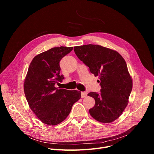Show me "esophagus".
Masks as SVG:
<instances>
[{"label":"esophagus","instance_id":"1","mask_svg":"<svg viewBox=\"0 0 154 154\" xmlns=\"http://www.w3.org/2000/svg\"><path fill=\"white\" fill-rule=\"evenodd\" d=\"M87 96V92H81V97H82V98L86 97Z\"/></svg>","mask_w":154,"mask_h":154}]
</instances>
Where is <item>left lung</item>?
<instances>
[{"label": "left lung", "instance_id": "obj_1", "mask_svg": "<svg viewBox=\"0 0 154 154\" xmlns=\"http://www.w3.org/2000/svg\"><path fill=\"white\" fill-rule=\"evenodd\" d=\"M77 57L89 68L101 86L100 93L90 92L95 100L89 110L91 116L102 123H110L122 114L132 89L127 63L119 53L99 45L74 47Z\"/></svg>", "mask_w": 154, "mask_h": 154}]
</instances>
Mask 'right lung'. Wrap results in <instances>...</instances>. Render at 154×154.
Wrapping results in <instances>:
<instances>
[{
  "mask_svg": "<svg viewBox=\"0 0 154 154\" xmlns=\"http://www.w3.org/2000/svg\"><path fill=\"white\" fill-rule=\"evenodd\" d=\"M73 47H54L36 55L32 60L23 84L30 109L44 124L55 125L70 114L81 92L55 87L64 79L59 62Z\"/></svg>",
  "mask_w": 154,
  "mask_h": 154,
  "instance_id": "right-lung-1",
  "label": "right lung"
}]
</instances>
